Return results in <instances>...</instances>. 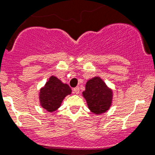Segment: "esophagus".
Wrapping results in <instances>:
<instances>
[{
  "label": "esophagus",
  "mask_w": 155,
  "mask_h": 155,
  "mask_svg": "<svg viewBox=\"0 0 155 155\" xmlns=\"http://www.w3.org/2000/svg\"><path fill=\"white\" fill-rule=\"evenodd\" d=\"M73 92H74V93H76V94H79V87H76L73 89Z\"/></svg>",
  "instance_id": "34e87169"
}]
</instances>
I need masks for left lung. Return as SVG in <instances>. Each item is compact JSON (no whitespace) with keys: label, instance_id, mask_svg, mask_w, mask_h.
<instances>
[{"label":"left lung","instance_id":"left-lung-1","mask_svg":"<svg viewBox=\"0 0 155 155\" xmlns=\"http://www.w3.org/2000/svg\"><path fill=\"white\" fill-rule=\"evenodd\" d=\"M83 96L86 99L88 108L95 114L107 112L112 104V90L98 76L88 80Z\"/></svg>","mask_w":155,"mask_h":155}]
</instances>
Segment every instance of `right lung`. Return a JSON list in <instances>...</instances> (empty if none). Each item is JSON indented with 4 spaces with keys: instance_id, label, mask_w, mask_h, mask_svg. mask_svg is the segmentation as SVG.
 <instances>
[{
    "instance_id": "right-lung-1",
    "label": "right lung",
    "mask_w": 155,
    "mask_h": 155,
    "mask_svg": "<svg viewBox=\"0 0 155 155\" xmlns=\"http://www.w3.org/2000/svg\"><path fill=\"white\" fill-rule=\"evenodd\" d=\"M72 90L55 76H51L45 86L40 90L39 100L41 107L48 112H53L60 107L62 100Z\"/></svg>"
}]
</instances>
